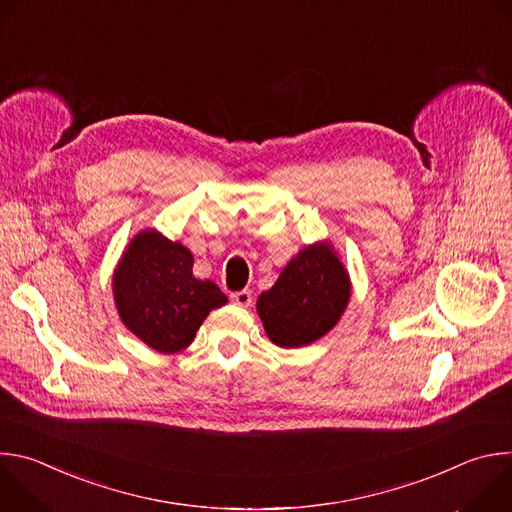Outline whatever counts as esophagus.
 Listing matches in <instances>:
<instances>
[{
  "label": "esophagus",
  "mask_w": 512,
  "mask_h": 512,
  "mask_svg": "<svg viewBox=\"0 0 512 512\" xmlns=\"http://www.w3.org/2000/svg\"><path fill=\"white\" fill-rule=\"evenodd\" d=\"M231 300H233L237 306H241V308H249L251 302H253V296H251L249 289H243V291H235V294L231 296Z\"/></svg>",
  "instance_id": "34e87169"
}]
</instances>
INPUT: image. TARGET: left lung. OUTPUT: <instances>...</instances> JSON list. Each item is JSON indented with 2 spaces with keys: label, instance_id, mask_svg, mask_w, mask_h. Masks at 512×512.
I'll return each mask as SVG.
<instances>
[{
  "label": "left lung",
  "instance_id": "1",
  "mask_svg": "<svg viewBox=\"0 0 512 512\" xmlns=\"http://www.w3.org/2000/svg\"><path fill=\"white\" fill-rule=\"evenodd\" d=\"M352 296L348 269L330 241L304 247L257 300L269 340L281 348L308 346L342 318Z\"/></svg>",
  "mask_w": 512,
  "mask_h": 512
}]
</instances>
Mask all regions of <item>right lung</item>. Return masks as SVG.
<instances>
[{"instance_id": "right-lung-1", "label": "right lung", "mask_w": 512, "mask_h": 512, "mask_svg": "<svg viewBox=\"0 0 512 512\" xmlns=\"http://www.w3.org/2000/svg\"><path fill=\"white\" fill-rule=\"evenodd\" d=\"M194 257L180 241L143 229L113 271V300L123 326L160 354L184 350L206 316L229 300L210 279L192 275Z\"/></svg>"}]
</instances>
